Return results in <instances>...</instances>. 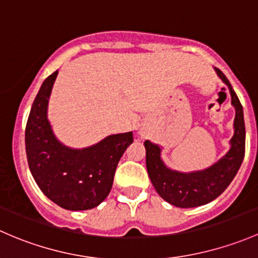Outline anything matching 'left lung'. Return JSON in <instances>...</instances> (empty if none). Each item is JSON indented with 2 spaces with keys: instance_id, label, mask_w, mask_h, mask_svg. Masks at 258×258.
Instances as JSON below:
<instances>
[{
  "instance_id": "obj_1",
  "label": "left lung",
  "mask_w": 258,
  "mask_h": 258,
  "mask_svg": "<svg viewBox=\"0 0 258 258\" xmlns=\"http://www.w3.org/2000/svg\"><path fill=\"white\" fill-rule=\"evenodd\" d=\"M215 72L228 87L231 104L236 111L233 137L230 140L227 153L209 168L199 171L181 172L165 165L161 159V148L159 145L149 140L144 143L147 150V169L151 184L166 203L176 208H196L215 200L231 184L245 156L246 130L242 105L226 76L217 68H215Z\"/></svg>"
}]
</instances>
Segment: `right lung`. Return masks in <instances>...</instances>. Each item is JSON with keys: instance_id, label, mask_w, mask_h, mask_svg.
Instances as JSON below:
<instances>
[{"instance_id": "obj_1", "label": "right lung", "mask_w": 258, "mask_h": 258, "mask_svg": "<svg viewBox=\"0 0 258 258\" xmlns=\"http://www.w3.org/2000/svg\"><path fill=\"white\" fill-rule=\"evenodd\" d=\"M58 71L47 77L32 104L26 125V154L34 181L60 208L82 211L105 200L133 132L113 134L88 148L73 149L57 139L47 111Z\"/></svg>"}]
</instances>
